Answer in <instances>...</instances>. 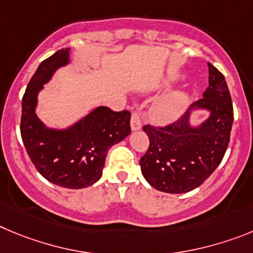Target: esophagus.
<instances>
[{"mask_svg": "<svg viewBox=\"0 0 253 253\" xmlns=\"http://www.w3.org/2000/svg\"><path fill=\"white\" fill-rule=\"evenodd\" d=\"M131 128L132 131H137L141 128V116L138 112H133L131 116Z\"/></svg>", "mask_w": 253, "mask_h": 253, "instance_id": "34e87169", "label": "esophagus"}]
</instances>
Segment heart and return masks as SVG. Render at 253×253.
<instances>
[{
  "mask_svg": "<svg viewBox=\"0 0 253 253\" xmlns=\"http://www.w3.org/2000/svg\"><path fill=\"white\" fill-rule=\"evenodd\" d=\"M186 103H188V97L184 93H170L155 104L151 112L152 117L155 121L160 122V124L172 121L183 112Z\"/></svg>",
  "mask_w": 253,
  "mask_h": 253,
  "instance_id": "1",
  "label": "heart"
}]
</instances>
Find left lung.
<instances>
[{"mask_svg":"<svg viewBox=\"0 0 253 253\" xmlns=\"http://www.w3.org/2000/svg\"><path fill=\"white\" fill-rule=\"evenodd\" d=\"M209 87L203 98L185 115L164 127L143 126L150 146L140 160L147 183L160 192L188 193L204 183L217 169L229 143L233 106L222 73L208 63ZM208 110L199 126L190 125L193 110Z\"/></svg>","mask_w":253,"mask_h":253,"instance_id":"8db88e82","label":"left lung"}]
</instances>
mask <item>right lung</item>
<instances>
[{"mask_svg": "<svg viewBox=\"0 0 253 253\" xmlns=\"http://www.w3.org/2000/svg\"><path fill=\"white\" fill-rule=\"evenodd\" d=\"M69 47L60 49L39 65L22 97L20 129L27 154L46 180L82 189L101 179L108 150L131 133V113L99 106L67 128L45 126L35 112L38 94L59 68L69 64Z\"/></svg>", "mask_w": 253, "mask_h": 253, "instance_id": "1", "label": "right lung"}]
</instances>
